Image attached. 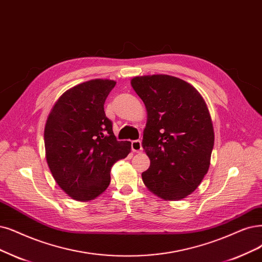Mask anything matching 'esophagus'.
Returning <instances> with one entry per match:
<instances>
[{"label":"esophagus","mask_w":262,"mask_h":262,"mask_svg":"<svg viewBox=\"0 0 262 262\" xmlns=\"http://www.w3.org/2000/svg\"><path fill=\"white\" fill-rule=\"evenodd\" d=\"M132 150L134 152H137V153L142 152L141 141L140 140H134V141H132Z\"/></svg>","instance_id":"34e87169"}]
</instances>
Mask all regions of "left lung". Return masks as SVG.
I'll list each match as a JSON object with an SVG mask.
<instances>
[{"instance_id":"left-lung-1","label":"left lung","mask_w":262,"mask_h":262,"mask_svg":"<svg viewBox=\"0 0 262 262\" xmlns=\"http://www.w3.org/2000/svg\"><path fill=\"white\" fill-rule=\"evenodd\" d=\"M132 86L148 112L142 148L150 167L141 173L147 188L164 200H181L208 171L214 128L201 94L178 77L137 76Z\"/></svg>"}]
</instances>
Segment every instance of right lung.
<instances>
[{
  "instance_id": "right-lung-1",
  "label": "right lung",
  "mask_w": 262,
  "mask_h": 262,
  "mask_svg": "<svg viewBox=\"0 0 262 262\" xmlns=\"http://www.w3.org/2000/svg\"><path fill=\"white\" fill-rule=\"evenodd\" d=\"M114 81L92 80L67 91L53 106L44 129L46 161L59 187L77 201L108 188L113 164L130 152L118 141L103 104Z\"/></svg>"
}]
</instances>
